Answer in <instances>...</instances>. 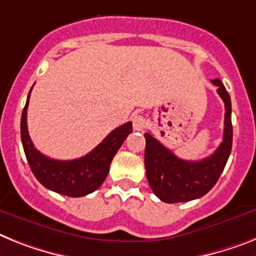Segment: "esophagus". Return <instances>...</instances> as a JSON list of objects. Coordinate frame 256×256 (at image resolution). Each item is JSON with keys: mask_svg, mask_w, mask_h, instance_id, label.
Listing matches in <instances>:
<instances>
[{"mask_svg": "<svg viewBox=\"0 0 256 256\" xmlns=\"http://www.w3.org/2000/svg\"><path fill=\"white\" fill-rule=\"evenodd\" d=\"M132 126H134L135 130H138V132H142L143 128H146V118L140 114H134L132 117Z\"/></svg>", "mask_w": 256, "mask_h": 256, "instance_id": "obj_1", "label": "esophagus"}]
</instances>
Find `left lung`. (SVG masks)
Wrapping results in <instances>:
<instances>
[{
  "label": "left lung",
  "mask_w": 256,
  "mask_h": 256,
  "mask_svg": "<svg viewBox=\"0 0 256 256\" xmlns=\"http://www.w3.org/2000/svg\"><path fill=\"white\" fill-rule=\"evenodd\" d=\"M225 104L224 136L211 156L199 161L178 158L150 132H146L144 165L148 184L154 195L165 203L190 202L214 188L224 170L233 142L230 96L220 79L212 80Z\"/></svg>",
  "instance_id": "left-lung-1"
}]
</instances>
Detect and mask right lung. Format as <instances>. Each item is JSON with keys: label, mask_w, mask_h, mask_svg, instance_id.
Returning a JSON list of instances; mask_svg holds the SVG:
<instances>
[{"label": "right lung", "mask_w": 256, "mask_h": 256, "mask_svg": "<svg viewBox=\"0 0 256 256\" xmlns=\"http://www.w3.org/2000/svg\"><path fill=\"white\" fill-rule=\"evenodd\" d=\"M30 94L20 120V136L26 158L36 180L44 188L72 198L84 196L98 190L108 176L114 154L132 132V122H126L114 128L98 147L83 158L66 161L54 160L38 151L30 138L27 128Z\"/></svg>", "instance_id": "right-lung-1"}]
</instances>
